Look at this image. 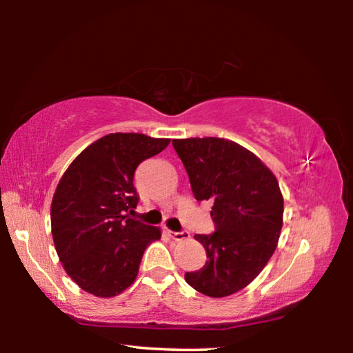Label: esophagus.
<instances>
[{"instance_id": "34e87169", "label": "esophagus", "mask_w": 353, "mask_h": 353, "mask_svg": "<svg viewBox=\"0 0 353 353\" xmlns=\"http://www.w3.org/2000/svg\"><path fill=\"white\" fill-rule=\"evenodd\" d=\"M166 234H168L172 238V240H176V241H182V240H187V238H190V234L187 230H182V232L166 230Z\"/></svg>"}]
</instances>
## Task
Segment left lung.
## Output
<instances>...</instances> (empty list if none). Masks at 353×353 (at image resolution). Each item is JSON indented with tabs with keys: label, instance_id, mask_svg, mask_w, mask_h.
<instances>
[{
	"label": "left lung",
	"instance_id": "1",
	"mask_svg": "<svg viewBox=\"0 0 353 353\" xmlns=\"http://www.w3.org/2000/svg\"><path fill=\"white\" fill-rule=\"evenodd\" d=\"M187 170L196 201H213L214 232L194 235L207 261L185 280L210 297L243 290L259 276L277 248L283 198L276 176L238 143L205 139L172 140Z\"/></svg>",
	"mask_w": 353,
	"mask_h": 353
}]
</instances>
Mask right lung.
Here are the masks:
<instances>
[{"mask_svg":"<svg viewBox=\"0 0 353 353\" xmlns=\"http://www.w3.org/2000/svg\"><path fill=\"white\" fill-rule=\"evenodd\" d=\"M168 139L109 134L73 160L51 204V232L59 259L73 282L98 297L123 292L139 274L145 249L160 229L129 216L140 201L137 166L162 152Z\"/></svg>","mask_w":353,"mask_h":353,"instance_id":"1","label":"right lung"}]
</instances>
